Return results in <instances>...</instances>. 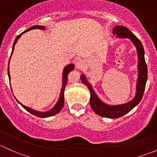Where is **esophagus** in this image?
<instances>
[{
  "label": "esophagus",
  "mask_w": 157,
  "mask_h": 157,
  "mask_svg": "<svg viewBox=\"0 0 157 157\" xmlns=\"http://www.w3.org/2000/svg\"><path fill=\"white\" fill-rule=\"evenodd\" d=\"M85 62L82 60H78L76 63H75V67H76L77 69H79V70L83 69V68L85 67Z\"/></svg>",
  "instance_id": "obj_1"
}]
</instances>
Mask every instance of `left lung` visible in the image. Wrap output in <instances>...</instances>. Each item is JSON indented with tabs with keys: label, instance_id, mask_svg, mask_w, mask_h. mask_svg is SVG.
<instances>
[{
	"label": "left lung",
	"instance_id": "8db88e82",
	"mask_svg": "<svg viewBox=\"0 0 157 157\" xmlns=\"http://www.w3.org/2000/svg\"><path fill=\"white\" fill-rule=\"evenodd\" d=\"M113 33L116 34L118 38H129L137 50L138 54V78L136 84V93L132 101L122 104L110 105L103 102L97 95L93 87L84 74L81 79L90 90V107L99 116L110 119H116L124 116L140 103L144 92L145 85L147 80V67L144 59V50L140 40L128 29L122 25H116L113 29Z\"/></svg>",
	"mask_w": 157,
	"mask_h": 157
}]
</instances>
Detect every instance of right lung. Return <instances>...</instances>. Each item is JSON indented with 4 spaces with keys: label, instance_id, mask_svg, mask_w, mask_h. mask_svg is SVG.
<instances>
[{
    "label": "right lung",
    "instance_id": "1",
    "mask_svg": "<svg viewBox=\"0 0 157 157\" xmlns=\"http://www.w3.org/2000/svg\"><path fill=\"white\" fill-rule=\"evenodd\" d=\"M41 29V30H44L45 29V26L44 25H35L34 26L30 27L29 29H28L27 30H25V32H22L20 35H18V36L16 38L15 41H14L13 44V48H12V53H11V55H12L13 52V50H14V46L15 44H17V41L19 40V38H20L21 35H22L23 33L25 32H29V31L32 30V29ZM11 57V56H10ZM9 64H10V60H9ZM75 68V65L74 64H68L67 66H66L64 67L63 71V75H62V87H61V90H60V94H59V99H58L57 102L56 103V104L54 105V106L52 107V109H51L50 110L48 111H45V112H42V111H38V110H35V109H33L32 108L29 107V106H25V105H23L22 103H21L17 99V101L18 102L25 110H27L28 112H29L30 113L33 114L34 116H36L39 118H47V117H50V116H54V115L57 114L58 113L60 112V110L62 109L63 106L64 105V90H65L66 88V85H67V79H68V75H69V72L71 71H72ZM7 73H8V77H9V80L10 81V71H9V66H8V69H7ZM11 87V86H10Z\"/></svg>",
    "mask_w": 157,
    "mask_h": 157
}]
</instances>
